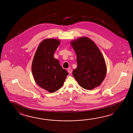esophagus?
Returning <instances> with one entry per match:
<instances>
[{"mask_svg": "<svg viewBox=\"0 0 133 133\" xmlns=\"http://www.w3.org/2000/svg\"><path fill=\"white\" fill-rule=\"evenodd\" d=\"M68 72L69 73V74L72 73V69H71L70 68H68Z\"/></svg>", "mask_w": 133, "mask_h": 133, "instance_id": "1", "label": "esophagus"}]
</instances>
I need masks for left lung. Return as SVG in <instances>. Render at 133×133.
Returning <instances> with one entry per match:
<instances>
[{"label": "left lung", "instance_id": "8db88e82", "mask_svg": "<svg viewBox=\"0 0 133 133\" xmlns=\"http://www.w3.org/2000/svg\"><path fill=\"white\" fill-rule=\"evenodd\" d=\"M76 55L77 68L73 76L82 88L92 90L99 87L107 72L105 59L99 48L88 37H82L71 41Z\"/></svg>", "mask_w": 133, "mask_h": 133}]
</instances>
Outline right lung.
Wrapping results in <instances>:
<instances>
[{"label":"right lung","instance_id":"add662e5","mask_svg":"<svg viewBox=\"0 0 133 133\" xmlns=\"http://www.w3.org/2000/svg\"><path fill=\"white\" fill-rule=\"evenodd\" d=\"M60 41L47 38L40 43L32 63V72L34 80L40 88L54 93L64 85L68 72L54 57V53Z\"/></svg>","mask_w":133,"mask_h":133}]
</instances>
